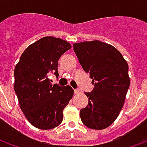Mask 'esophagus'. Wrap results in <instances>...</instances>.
I'll return each mask as SVG.
<instances>
[{"label":"esophagus","instance_id":"esophagus-1","mask_svg":"<svg viewBox=\"0 0 147 147\" xmlns=\"http://www.w3.org/2000/svg\"><path fill=\"white\" fill-rule=\"evenodd\" d=\"M79 92H80L79 90H74V93H75V94H78Z\"/></svg>","mask_w":147,"mask_h":147}]
</instances>
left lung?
Wrapping results in <instances>:
<instances>
[{"label": "left lung", "instance_id": "obj_1", "mask_svg": "<svg viewBox=\"0 0 147 147\" xmlns=\"http://www.w3.org/2000/svg\"><path fill=\"white\" fill-rule=\"evenodd\" d=\"M73 47L94 85L91 92L85 93L88 105L80 110L81 120L91 129H105L123 108L130 86L128 64L114 46L98 40L74 43Z\"/></svg>", "mask_w": 147, "mask_h": 147}]
</instances>
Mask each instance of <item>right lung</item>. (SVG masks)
Returning a JSON list of instances; mask_svg holds the SVG:
<instances>
[{"label": "right lung", "mask_w": 147, "mask_h": 147, "mask_svg": "<svg viewBox=\"0 0 147 147\" xmlns=\"http://www.w3.org/2000/svg\"><path fill=\"white\" fill-rule=\"evenodd\" d=\"M71 48L69 42L46 36L27 47L14 71V90L21 110L34 127L49 130L60 125L63 110L72 98L70 86L52 85L49 75L58 76V61Z\"/></svg>", "instance_id": "1"}]
</instances>
